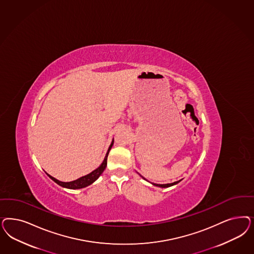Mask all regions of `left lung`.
<instances>
[{"instance_id":"obj_1","label":"left lung","mask_w":254,"mask_h":254,"mask_svg":"<svg viewBox=\"0 0 254 254\" xmlns=\"http://www.w3.org/2000/svg\"><path fill=\"white\" fill-rule=\"evenodd\" d=\"M140 177L142 178V179H144L145 180L146 179L144 178V177H142L141 175H139ZM181 180H179V181H176V182H173V183H168V184H156V183H151L152 185H154V186H157V187H160V188H168V187H171V186H174V185H176V184H178L179 182H180Z\"/></svg>"}]
</instances>
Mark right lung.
<instances>
[{"label":"right lung","mask_w":254,"mask_h":254,"mask_svg":"<svg viewBox=\"0 0 254 254\" xmlns=\"http://www.w3.org/2000/svg\"><path fill=\"white\" fill-rule=\"evenodd\" d=\"M113 144H114V138L112 139V142H111L110 146H109L108 149H107V154L105 156V159H104L103 163L100 164V166L97 167L95 170H93L92 172H90V174H88V175H86V176H83V177L77 179V180H73V181H69V182H64V181H60V180H56L55 178L51 177L48 173H47V175H48L49 178L53 180L54 182H56L58 185H60V186H62V187H64V188L71 189V190H77V189L88 187V186H90V184H92L95 180H98L99 177L102 175V173L104 172V170L106 169L107 164V156H108V153H109L111 147L113 146Z\"/></svg>","instance_id":"add662e5"}]
</instances>
